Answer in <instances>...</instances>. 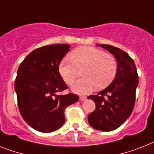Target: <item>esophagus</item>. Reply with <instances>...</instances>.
I'll list each match as a JSON object with an SVG mask.
<instances>
[{"label": "esophagus", "mask_w": 154, "mask_h": 154, "mask_svg": "<svg viewBox=\"0 0 154 154\" xmlns=\"http://www.w3.org/2000/svg\"><path fill=\"white\" fill-rule=\"evenodd\" d=\"M86 99H87V98H86L85 97H80V100H81V101L85 100Z\"/></svg>", "instance_id": "obj_1"}]
</instances>
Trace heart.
<instances>
[{"instance_id": "heart-1", "label": "heart", "mask_w": 154, "mask_h": 154, "mask_svg": "<svg viewBox=\"0 0 154 154\" xmlns=\"http://www.w3.org/2000/svg\"><path fill=\"white\" fill-rule=\"evenodd\" d=\"M70 61L60 62L58 71L62 79L68 85H72L82 71L83 79L72 86L73 92L77 94H87L97 88H103L114 80L117 73V62L110 54L91 47L77 48L69 55Z\"/></svg>"}]
</instances>
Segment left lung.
<instances>
[{"mask_svg": "<svg viewBox=\"0 0 154 154\" xmlns=\"http://www.w3.org/2000/svg\"><path fill=\"white\" fill-rule=\"evenodd\" d=\"M97 46L109 51L115 57L117 73L107 88L97 95L88 97L96 103V109L89 114L88 121L94 129L112 131L126 122L133 111L138 76L135 64L127 52L111 45Z\"/></svg>", "mask_w": 154, "mask_h": 154, "instance_id": "1", "label": "left lung"}]
</instances>
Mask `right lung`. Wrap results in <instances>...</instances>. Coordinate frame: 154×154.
<instances>
[{"mask_svg":"<svg viewBox=\"0 0 154 154\" xmlns=\"http://www.w3.org/2000/svg\"><path fill=\"white\" fill-rule=\"evenodd\" d=\"M69 47L68 44H54L36 49L17 70L15 90L19 110L30 127L42 133L62 127L66 107L79 100L73 93L57 94L67 88L58 66Z\"/></svg>","mask_w":154,"mask_h":154,"instance_id":"obj_1","label":"right lung"}]
</instances>
